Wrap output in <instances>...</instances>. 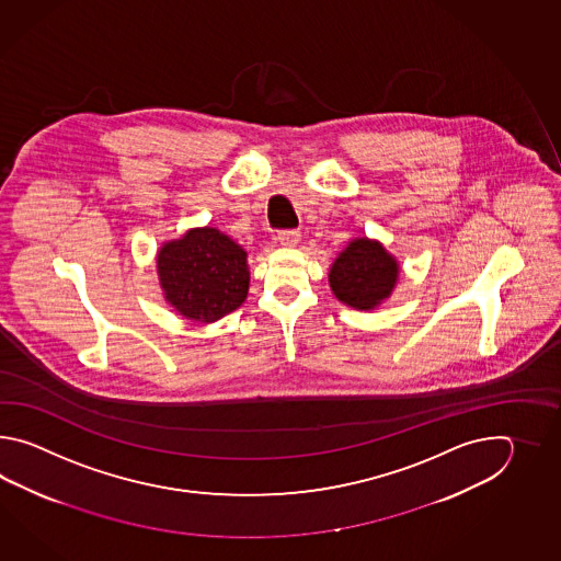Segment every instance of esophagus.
I'll return each instance as SVG.
<instances>
[{
  "label": "esophagus",
  "mask_w": 561,
  "mask_h": 561,
  "mask_svg": "<svg viewBox=\"0 0 561 561\" xmlns=\"http://www.w3.org/2000/svg\"><path fill=\"white\" fill-rule=\"evenodd\" d=\"M298 239H300V232H298V230H293V228H288V230H278V232H276V240H278L283 247H295Z\"/></svg>",
  "instance_id": "obj_1"
}]
</instances>
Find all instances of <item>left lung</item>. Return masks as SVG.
Segmentation results:
<instances>
[{
    "label": "left lung",
    "instance_id": "left-lung-1",
    "mask_svg": "<svg viewBox=\"0 0 561 561\" xmlns=\"http://www.w3.org/2000/svg\"><path fill=\"white\" fill-rule=\"evenodd\" d=\"M397 275L399 266L379 242L358 239L339 254L329 283L339 300L355 309L369 310L391 295Z\"/></svg>",
    "mask_w": 561,
    "mask_h": 561
}]
</instances>
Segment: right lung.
I'll return each instance as SVG.
<instances>
[{
    "mask_svg": "<svg viewBox=\"0 0 561 561\" xmlns=\"http://www.w3.org/2000/svg\"><path fill=\"white\" fill-rule=\"evenodd\" d=\"M158 275L168 302L192 321H218L249 293L247 252L216 228L191 230L164 244Z\"/></svg>",
    "mask_w": 561,
    "mask_h": 561,
    "instance_id": "right-lung-1",
    "label": "right lung"
}]
</instances>
